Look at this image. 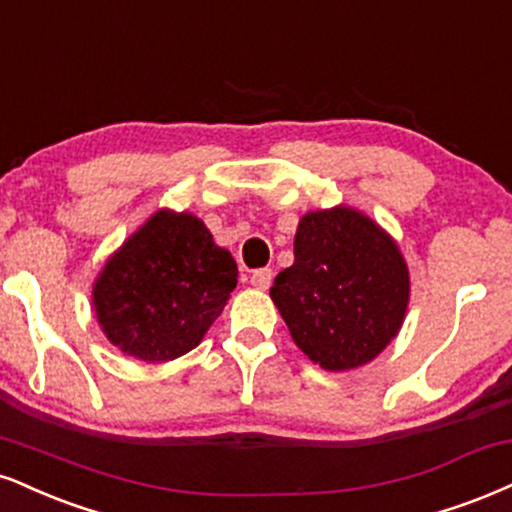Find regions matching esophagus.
Instances as JSON below:
<instances>
[{"mask_svg":"<svg viewBox=\"0 0 512 512\" xmlns=\"http://www.w3.org/2000/svg\"><path fill=\"white\" fill-rule=\"evenodd\" d=\"M272 279H274L272 269H257V272H252L250 283L257 288V291H267V288L272 286Z\"/></svg>","mask_w":512,"mask_h":512,"instance_id":"obj_1","label":"esophagus"}]
</instances>
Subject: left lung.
<instances>
[{"instance_id":"8db88e82","label":"left lung","mask_w":512,"mask_h":512,"mask_svg":"<svg viewBox=\"0 0 512 512\" xmlns=\"http://www.w3.org/2000/svg\"><path fill=\"white\" fill-rule=\"evenodd\" d=\"M293 255L269 295L295 346L329 372L372 362L410 303L408 262L391 233L355 207L315 209L298 221Z\"/></svg>"}]
</instances>
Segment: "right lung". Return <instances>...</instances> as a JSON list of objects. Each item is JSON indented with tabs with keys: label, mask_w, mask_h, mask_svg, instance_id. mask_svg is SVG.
<instances>
[{
	"label": "right lung",
	"mask_w": 512,
	"mask_h": 512,
	"mask_svg": "<svg viewBox=\"0 0 512 512\" xmlns=\"http://www.w3.org/2000/svg\"><path fill=\"white\" fill-rule=\"evenodd\" d=\"M236 283V260L205 221L157 209L104 262L92 310L121 353L166 362L200 346Z\"/></svg>",
	"instance_id": "obj_1"
}]
</instances>
